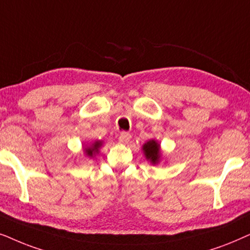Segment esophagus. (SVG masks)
Instances as JSON below:
<instances>
[{
  "label": "esophagus",
  "mask_w": 250,
  "mask_h": 250,
  "mask_svg": "<svg viewBox=\"0 0 250 250\" xmlns=\"http://www.w3.org/2000/svg\"><path fill=\"white\" fill-rule=\"evenodd\" d=\"M131 141V135L129 132H121L119 136V142L122 143V144H129Z\"/></svg>",
  "instance_id": "34e87169"
}]
</instances>
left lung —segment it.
Listing matches in <instances>:
<instances>
[{
    "instance_id": "1",
    "label": "left lung",
    "mask_w": 250,
    "mask_h": 250,
    "mask_svg": "<svg viewBox=\"0 0 250 250\" xmlns=\"http://www.w3.org/2000/svg\"><path fill=\"white\" fill-rule=\"evenodd\" d=\"M146 159H148L152 164H158L160 160V145L155 141H149L143 146Z\"/></svg>"
}]
</instances>
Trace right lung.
Instances as JSON below:
<instances>
[{"instance_id": "right-lung-1", "label": "right lung", "mask_w": 250, "mask_h": 250, "mask_svg": "<svg viewBox=\"0 0 250 250\" xmlns=\"http://www.w3.org/2000/svg\"><path fill=\"white\" fill-rule=\"evenodd\" d=\"M101 145H102V143H101V142H96L95 144H92L91 147L85 148V153H86V154H88L89 156H92V154H94V152L98 151L99 146H101Z\"/></svg>"}]
</instances>
